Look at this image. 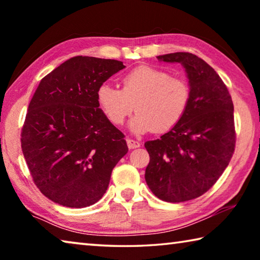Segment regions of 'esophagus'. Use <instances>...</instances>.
<instances>
[{
  "label": "esophagus",
  "mask_w": 260,
  "mask_h": 260,
  "mask_svg": "<svg viewBox=\"0 0 260 260\" xmlns=\"http://www.w3.org/2000/svg\"><path fill=\"white\" fill-rule=\"evenodd\" d=\"M127 146H128V149H135V148H139L141 146V143L139 141H135V140H132V139H127Z\"/></svg>",
  "instance_id": "obj_1"
}]
</instances>
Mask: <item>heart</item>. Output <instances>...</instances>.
I'll return each instance as SVG.
<instances>
[{"instance_id": "b5f03b06", "label": "heart", "mask_w": 260, "mask_h": 260, "mask_svg": "<svg viewBox=\"0 0 260 260\" xmlns=\"http://www.w3.org/2000/svg\"><path fill=\"white\" fill-rule=\"evenodd\" d=\"M121 90L102 83L96 91L100 109L111 124H124L135 110L129 128L134 134L156 131L164 133L177 126L190 102V88L181 78L148 65L131 70L121 77Z\"/></svg>"}]
</instances>
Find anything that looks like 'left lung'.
Returning <instances> with one entry per match:
<instances>
[{
	"label": "left lung",
	"instance_id": "1",
	"mask_svg": "<svg viewBox=\"0 0 260 260\" xmlns=\"http://www.w3.org/2000/svg\"><path fill=\"white\" fill-rule=\"evenodd\" d=\"M157 58L182 65L190 102L177 126L144 143L150 156L144 178L158 199L180 203L208 191L230 164L235 148L234 105L221 78L200 57L174 52Z\"/></svg>",
	"mask_w": 260,
	"mask_h": 260
}]
</instances>
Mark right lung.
Here are the masks:
<instances>
[{
  "mask_svg": "<svg viewBox=\"0 0 260 260\" xmlns=\"http://www.w3.org/2000/svg\"><path fill=\"white\" fill-rule=\"evenodd\" d=\"M126 67L122 61L76 56L40 81L21 132V149L34 183L55 203L86 208L99 202L125 136L100 109L98 88Z\"/></svg>",
  "mask_w": 260,
  "mask_h": 260,
  "instance_id": "obj_1",
  "label": "right lung"
}]
</instances>
